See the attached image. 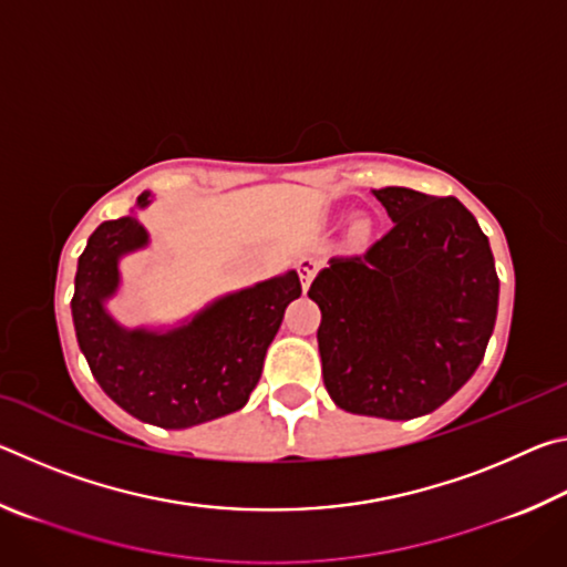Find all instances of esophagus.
<instances>
[{
    "mask_svg": "<svg viewBox=\"0 0 567 567\" xmlns=\"http://www.w3.org/2000/svg\"><path fill=\"white\" fill-rule=\"evenodd\" d=\"M297 270H300V282H302V290L307 292V290H310V282H312L315 272H318V262H315L312 257H302L300 265H297Z\"/></svg>",
    "mask_w": 567,
    "mask_h": 567,
    "instance_id": "34e87169",
    "label": "esophagus"
}]
</instances>
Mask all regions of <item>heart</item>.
Instances as JSON below:
<instances>
[{"mask_svg":"<svg viewBox=\"0 0 567 567\" xmlns=\"http://www.w3.org/2000/svg\"><path fill=\"white\" fill-rule=\"evenodd\" d=\"M352 237H354V239H364V237H368V225H364V223H354V225H352Z\"/></svg>","mask_w":567,"mask_h":567,"instance_id":"1","label":"heart"}]
</instances>
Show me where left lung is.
<instances>
[{
	"mask_svg": "<svg viewBox=\"0 0 567 567\" xmlns=\"http://www.w3.org/2000/svg\"><path fill=\"white\" fill-rule=\"evenodd\" d=\"M392 227L364 255L332 257L307 297L322 322V380L354 415L412 420L473 378L495 328L491 243L455 197L372 189Z\"/></svg>",
	"mask_w": 567,
	"mask_h": 567,
	"instance_id": "1",
	"label": "left lung"
}]
</instances>
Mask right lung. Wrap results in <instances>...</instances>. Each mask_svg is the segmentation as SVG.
I'll use <instances>...</instances> for the list:
<instances>
[{
	"instance_id": "1",
	"label": "right lung",
	"mask_w": 567,
	"mask_h": 567,
	"mask_svg": "<svg viewBox=\"0 0 567 567\" xmlns=\"http://www.w3.org/2000/svg\"><path fill=\"white\" fill-rule=\"evenodd\" d=\"M150 205V192L137 207ZM134 215L94 229L74 277L72 320L100 388L150 425L182 430L245 408L262 375L285 307L302 295L295 270L225 295L175 330H127L104 302L120 287V257L147 247Z\"/></svg>"
}]
</instances>
